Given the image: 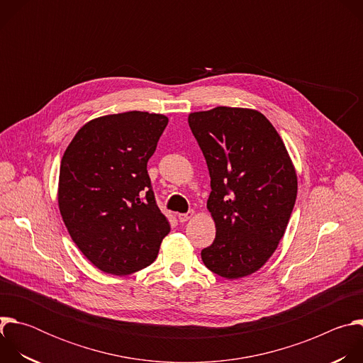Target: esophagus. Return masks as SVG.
Instances as JSON below:
<instances>
[{"label":"esophagus","mask_w":363,"mask_h":363,"mask_svg":"<svg viewBox=\"0 0 363 363\" xmlns=\"http://www.w3.org/2000/svg\"><path fill=\"white\" fill-rule=\"evenodd\" d=\"M192 216H194V211H188L185 214H178V220H179V223H186L188 220L192 218Z\"/></svg>","instance_id":"34e87169"}]
</instances>
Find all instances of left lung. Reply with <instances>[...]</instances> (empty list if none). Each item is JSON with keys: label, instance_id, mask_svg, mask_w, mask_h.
Segmentation results:
<instances>
[{"label": "left lung", "instance_id": "obj_1", "mask_svg": "<svg viewBox=\"0 0 363 363\" xmlns=\"http://www.w3.org/2000/svg\"><path fill=\"white\" fill-rule=\"evenodd\" d=\"M189 128L211 177L206 208L214 242L201 251L206 269L235 280L260 270L283 238L297 196L286 145L258 111L218 106L194 112Z\"/></svg>", "mask_w": 363, "mask_h": 363}]
</instances>
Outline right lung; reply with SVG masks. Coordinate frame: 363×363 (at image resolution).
<instances>
[{
  "label": "right lung",
  "mask_w": 363,
  "mask_h": 363,
  "mask_svg": "<svg viewBox=\"0 0 363 363\" xmlns=\"http://www.w3.org/2000/svg\"><path fill=\"white\" fill-rule=\"evenodd\" d=\"M167 125L165 115L139 111L100 116L77 130L63 155L62 218L103 273L128 276L147 267L171 231L146 169Z\"/></svg>",
  "instance_id": "obj_1"
}]
</instances>
